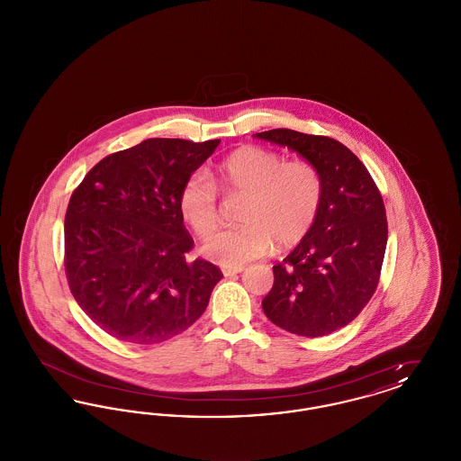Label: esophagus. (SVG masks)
<instances>
[{"label": "esophagus", "mask_w": 461, "mask_h": 461, "mask_svg": "<svg viewBox=\"0 0 461 461\" xmlns=\"http://www.w3.org/2000/svg\"><path fill=\"white\" fill-rule=\"evenodd\" d=\"M243 271V266H237V267H222V275L224 276H235Z\"/></svg>", "instance_id": "1"}]
</instances>
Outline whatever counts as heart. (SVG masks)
Here are the masks:
<instances>
[{"instance_id": "obj_1", "label": "heart", "mask_w": 461, "mask_h": 461, "mask_svg": "<svg viewBox=\"0 0 461 461\" xmlns=\"http://www.w3.org/2000/svg\"><path fill=\"white\" fill-rule=\"evenodd\" d=\"M214 179L226 195L243 197L240 226L222 230L203 243V254L224 267L263 258L273 243L286 250L306 239L318 218L323 179L309 160H286L249 145L224 157ZM181 218L197 237H209L220 222L218 192L203 173H192L177 195Z\"/></svg>"}]
</instances>
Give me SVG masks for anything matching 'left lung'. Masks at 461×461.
Masks as SVG:
<instances>
[{"label": "left lung", "mask_w": 461, "mask_h": 461, "mask_svg": "<svg viewBox=\"0 0 461 461\" xmlns=\"http://www.w3.org/2000/svg\"><path fill=\"white\" fill-rule=\"evenodd\" d=\"M254 136L297 152L323 179L309 235L273 266L264 314L295 335H329L349 325L376 290L387 245L384 200L365 164L333 138L284 128Z\"/></svg>", "instance_id": "1"}]
</instances>
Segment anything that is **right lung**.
<instances>
[{
	"mask_svg": "<svg viewBox=\"0 0 461 461\" xmlns=\"http://www.w3.org/2000/svg\"><path fill=\"white\" fill-rule=\"evenodd\" d=\"M218 145L145 140L102 158L68 200L67 282L117 340L150 346L190 329L222 278L218 266L186 259L194 239L177 209L181 185Z\"/></svg>",
	"mask_w": 461,
	"mask_h": 461,
	"instance_id": "right-lung-1",
	"label": "right lung"
}]
</instances>
